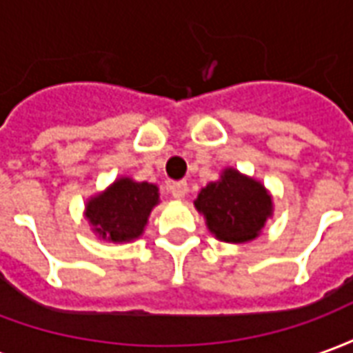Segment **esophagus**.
<instances>
[{"label": "esophagus", "mask_w": 353, "mask_h": 353, "mask_svg": "<svg viewBox=\"0 0 353 353\" xmlns=\"http://www.w3.org/2000/svg\"><path fill=\"white\" fill-rule=\"evenodd\" d=\"M189 191V187H187V181H174V183H170V192H172V196L177 200H181Z\"/></svg>", "instance_id": "34e87169"}]
</instances>
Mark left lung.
Instances as JSON below:
<instances>
[{
	"label": "left lung",
	"instance_id": "1",
	"mask_svg": "<svg viewBox=\"0 0 353 353\" xmlns=\"http://www.w3.org/2000/svg\"><path fill=\"white\" fill-rule=\"evenodd\" d=\"M204 214L208 229L225 242H248L259 234L272 212V200L255 179L225 170L219 181H212L200 191L194 202Z\"/></svg>",
	"mask_w": 353,
	"mask_h": 353
}]
</instances>
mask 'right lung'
<instances>
[{"label":"right lung","instance_id":"right-lung-1","mask_svg":"<svg viewBox=\"0 0 353 353\" xmlns=\"http://www.w3.org/2000/svg\"><path fill=\"white\" fill-rule=\"evenodd\" d=\"M157 202V185L119 179L103 194L88 202L87 217L103 238L126 242L141 234Z\"/></svg>","mask_w":353,"mask_h":353}]
</instances>
